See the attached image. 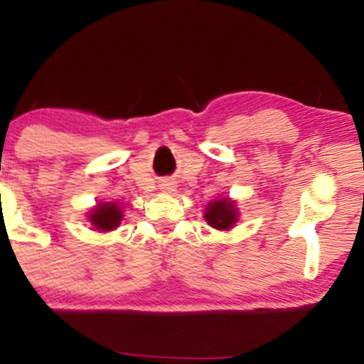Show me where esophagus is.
<instances>
[{
  "label": "esophagus",
  "mask_w": 364,
  "mask_h": 364,
  "mask_svg": "<svg viewBox=\"0 0 364 364\" xmlns=\"http://www.w3.org/2000/svg\"><path fill=\"white\" fill-rule=\"evenodd\" d=\"M167 186H168V185H165V188H164V190H171V188H167Z\"/></svg>",
  "instance_id": "34e87169"
}]
</instances>
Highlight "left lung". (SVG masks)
Returning <instances> with one entry per match:
<instances>
[{
  "label": "left lung",
  "instance_id": "1",
  "mask_svg": "<svg viewBox=\"0 0 364 364\" xmlns=\"http://www.w3.org/2000/svg\"><path fill=\"white\" fill-rule=\"evenodd\" d=\"M204 220L216 230H230L240 220V208L230 197H222L209 203L204 209Z\"/></svg>",
  "mask_w": 364,
  "mask_h": 364
}]
</instances>
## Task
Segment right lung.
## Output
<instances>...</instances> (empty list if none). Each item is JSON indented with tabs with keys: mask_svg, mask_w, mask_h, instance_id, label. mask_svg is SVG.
I'll list each match as a JSON object with an SVG mask.
<instances>
[{
	"mask_svg": "<svg viewBox=\"0 0 364 364\" xmlns=\"http://www.w3.org/2000/svg\"><path fill=\"white\" fill-rule=\"evenodd\" d=\"M123 216V205L117 200H109V203L95 204V208L90 209L87 220L98 232H111L119 227Z\"/></svg>",
	"mask_w": 364,
	"mask_h": 364,
	"instance_id": "1",
	"label": "right lung"
}]
</instances>
